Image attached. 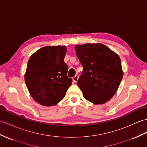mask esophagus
I'll list each match as a JSON object with an SVG mask.
<instances>
[{"instance_id": "obj_1", "label": "esophagus", "mask_w": 147, "mask_h": 147, "mask_svg": "<svg viewBox=\"0 0 147 147\" xmlns=\"http://www.w3.org/2000/svg\"><path fill=\"white\" fill-rule=\"evenodd\" d=\"M78 77L77 76H76L73 77L72 80H73L74 82H75V83H76V82L78 81Z\"/></svg>"}]
</instances>
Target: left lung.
I'll list each match as a JSON object with an SVG mask.
<instances>
[{"mask_svg":"<svg viewBox=\"0 0 147 147\" xmlns=\"http://www.w3.org/2000/svg\"><path fill=\"white\" fill-rule=\"evenodd\" d=\"M84 67L77 85L84 97L94 104H103L115 94L123 72L119 55L100 43L75 46Z\"/></svg>","mask_w":147,"mask_h":147,"instance_id":"left-lung-1","label":"left lung"}]
</instances>
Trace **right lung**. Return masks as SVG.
I'll use <instances>...</instances> for the list:
<instances>
[{"instance_id": "right-lung-1", "label": "right lung", "mask_w": 147, "mask_h": 147, "mask_svg": "<svg viewBox=\"0 0 147 147\" xmlns=\"http://www.w3.org/2000/svg\"><path fill=\"white\" fill-rule=\"evenodd\" d=\"M65 46H45L28 60L24 78L28 90L35 102L51 107L64 98L72 80L67 77L64 62Z\"/></svg>"}]
</instances>
